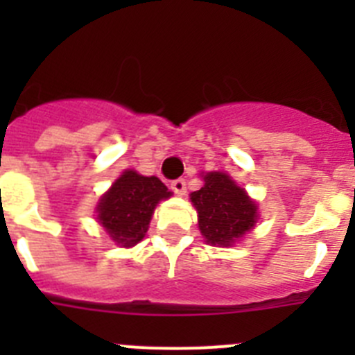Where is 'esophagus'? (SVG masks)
<instances>
[{
  "instance_id": "obj_1",
  "label": "esophagus",
  "mask_w": 355,
  "mask_h": 355,
  "mask_svg": "<svg viewBox=\"0 0 355 355\" xmlns=\"http://www.w3.org/2000/svg\"><path fill=\"white\" fill-rule=\"evenodd\" d=\"M171 188L174 190L175 196H184V193H187V181H184V180L172 181Z\"/></svg>"
}]
</instances>
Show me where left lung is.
<instances>
[{
	"label": "left lung",
	"mask_w": 355,
	"mask_h": 355,
	"mask_svg": "<svg viewBox=\"0 0 355 355\" xmlns=\"http://www.w3.org/2000/svg\"><path fill=\"white\" fill-rule=\"evenodd\" d=\"M205 184L190 193L200 234L213 247H231L256 225L258 205L225 172L202 174Z\"/></svg>",
	"instance_id": "1"
}]
</instances>
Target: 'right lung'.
I'll return each instance as SVG.
<instances>
[{"mask_svg":"<svg viewBox=\"0 0 355 355\" xmlns=\"http://www.w3.org/2000/svg\"><path fill=\"white\" fill-rule=\"evenodd\" d=\"M171 196L156 175L124 171L97 202V222L117 245L133 247L146 236L156 205Z\"/></svg>","mask_w":355,"mask_h":355,"instance_id":"add662e5","label":"right lung"}]
</instances>
